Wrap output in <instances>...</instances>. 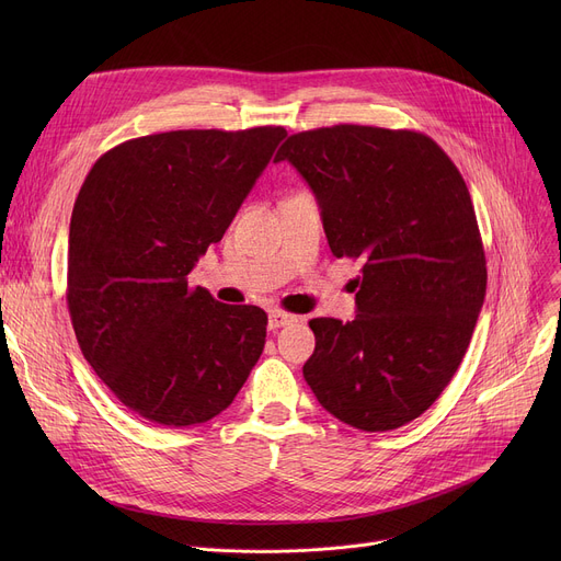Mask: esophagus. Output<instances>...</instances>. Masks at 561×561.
Listing matches in <instances>:
<instances>
[{
	"instance_id": "obj_1",
	"label": "esophagus",
	"mask_w": 561,
	"mask_h": 561,
	"mask_svg": "<svg viewBox=\"0 0 561 561\" xmlns=\"http://www.w3.org/2000/svg\"><path fill=\"white\" fill-rule=\"evenodd\" d=\"M298 318L288 313V311H282V309H271L268 311V325L271 330H279V328H286V325H293Z\"/></svg>"
}]
</instances>
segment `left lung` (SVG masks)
<instances>
[{
  "mask_svg": "<svg viewBox=\"0 0 561 561\" xmlns=\"http://www.w3.org/2000/svg\"><path fill=\"white\" fill-rule=\"evenodd\" d=\"M334 256L364 259L357 318H313L302 373L350 427L387 432L427 411L457 373L486 293V256L466 182L425 134L334 125L286 138Z\"/></svg>",
  "mask_w": 561,
  "mask_h": 561,
  "instance_id": "1",
  "label": "left lung"
}]
</instances>
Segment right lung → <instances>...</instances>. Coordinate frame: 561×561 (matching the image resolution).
<instances>
[{
    "mask_svg": "<svg viewBox=\"0 0 561 561\" xmlns=\"http://www.w3.org/2000/svg\"><path fill=\"white\" fill-rule=\"evenodd\" d=\"M284 127L180 129L115 145L77 195L68 309L85 362L140 419L211 421L241 391L268 316L188 286L268 165Z\"/></svg>",
    "mask_w": 561,
    "mask_h": 561,
    "instance_id": "right-lung-1",
    "label": "right lung"
}]
</instances>
